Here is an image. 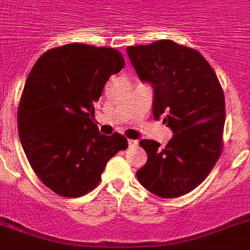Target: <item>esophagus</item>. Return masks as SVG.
I'll return each mask as SVG.
<instances>
[{
  "label": "esophagus",
  "instance_id": "34e87169",
  "mask_svg": "<svg viewBox=\"0 0 250 250\" xmlns=\"http://www.w3.org/2000/svg\"><path fill=\"white\" fill-rule=\"evenodd\" d=\"M138 143H139V142H138V140H135V139H129V140H127V144H129L130 148L137 147Z\"/></svg>",
  "mask_w": 250,
  "mask_h": 250
}]
</instances>
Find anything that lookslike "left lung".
<instances>
[{
	"label": "left lung",
	"instance_id": "left-lung-1",
	"mask_svg": "<svg viewBox=\"0 0 250 250\" xmlns=\"http://www.w3.org/2000/svg\"><path fill=\"white\" fill-rule=\"evenodd\" d=\"M126 52L139 79L153 88V117H164L174 134L165 148L140 140L148 160L137 171L138 180L158 197H181L201 184L221 154L222 88L201 53L172 41L127 47Z\"/></svg>",
	"mask_w": 250,
	"mask_h": 250
}]
</instances>
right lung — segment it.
I'll use <instances>...</instances> for the list:
<instances>
[{"label":"right lung","instance_id":"add662e5","mask_svg":"<svg viewBox=\"0 0 250 250\" xmlns=\"http://www.w3.org/2000/svg\"><path fill=\"white\" fill-rule=\"evenodd\" d=\"M124 65L117 49L71 43L43 53L29 73L19 138L37 176L59 195L93 190L108 160L127 148L126 138L103 135L93 123L103 86Z\"/></svg>","mask_w":250,"mask_h":250}]
</instances>
